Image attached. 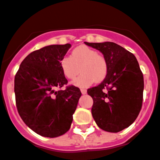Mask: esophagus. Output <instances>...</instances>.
Here are the masks:
<instances>
[{
	"mask_svg": "<svg viewBox=\"0 0 160 160\" xmlns=\"http://www.w3.org/2000/svg\"><path fill=\"white\" fill-rule=\"evenodd\" d=\"M80 91H81V92H82V94H86L87 90L85 89V88H80Z\"/></svg>",
	"mask_w": 160,
	"mask_h": 160,
	"instance_id": "obj_1",
	"label": "esophagus"
}]
</instances>
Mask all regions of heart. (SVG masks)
<instances>
[{
  "label": "heart",
  "instance_id": "1",
  "mask_svg": "<svg viewBox=\"0 0 160 160\" xmlns=\"http://www.w3.org/2000/svg\"><path fill=\"white\" fill-rule=\"evenodd\" d=\"M60 68L66 78L73 80L80 72V76L72 84L80 88H85L92 83H100L108 74V62L105 56L98 53L95 49L86 45H80L72 50L71 57H63Z\"/></svg>",
  "mask_w": 160,
  "mask_h": 160
}]
</instances>
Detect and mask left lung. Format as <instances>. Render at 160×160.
Here are the masks:
<instances>
[{"label":"left lung","instance_id":"8db88e82","mask_svg":"<svg viewBox=\"0 0 160 160\" xmlns=\"http://www.w3.org/2000/svg\"><path fill=\"white\" fill-rule=\"evenodd\" d=\"M85 45L102 53L108 74L98 86L87 90L93 104L92 115L99 128L118 132L135 121L142 109L144 79L136 57L114 42Z\"/></svg>","mask_w":160,"mask_h":160}]
</instances>
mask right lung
<instances>
[{
  "instance_id": "right-lung-1",
  "label": "right lung",
  "mask_w": 160,
  "mask_h": 160,
  "mask_svg": "<svg viewBox=\"0 0 160 160\" xmlns=\"http://www.w3.org/2000/svg\"><path fill=\"white\" fill-rule=\"evenodd\" d=\"M70 44L53 45L33 51L20 64L14 77L17 110L23 122L35 132L57 138L68 132L81 96L80 88L68 85L60 61Z\"/></svg>"
}]
</instances>
